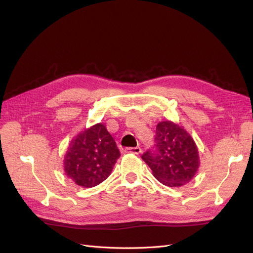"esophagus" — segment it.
I'll return each mask as SVG.
<instances>
[{"mask_svg": "<svg viewBox=\"0 0 253 253\" xmlns=\"http://www.w3.org/2000/svg\"><path fill=\"white\" fill-rule=\"evenodd\" d=\"M126 153H132V154H140L141 153V149L139 147H136V148H126Z\"/></svg>", "mask_w": 253, "mask_h": 253, "instance_id": "esophagus-1", "label": "esophagus"}]
</instances>
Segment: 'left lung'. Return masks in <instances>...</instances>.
<instances>
[{"instance_id": "obj_1", "label": "left lung", "mask_w": 253, "mask_h": 253, "mask_svg": "<svg viewBox=\"0 0 253 253\" xmlns=\"http://www.w3.org/2000/svg\"><path fill=\"white\" fill-rule=\"evenodd\" d=\"M155 178L168 187L191 181L200 167L198 149L185 128L170 120L156 126L154 148L141 156Z\"/></svg>"}]
</instances>
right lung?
<instances>
[{"label":"right lung","mask_w":253,"mask_h":253,"mask_svg":"<svg viewBox=\"0 0 253 253\" xmlns=\"http://www.w3.org/2000/svg\"><path fill=\"white\" fill-rule=\"evenodd\" d=\"M119 156L112 135L102 124H97L71 141L64 157V171L76 185L91 188L109 177Z\"/></svg>","instance_id":"obj_1"}]
</instances>
